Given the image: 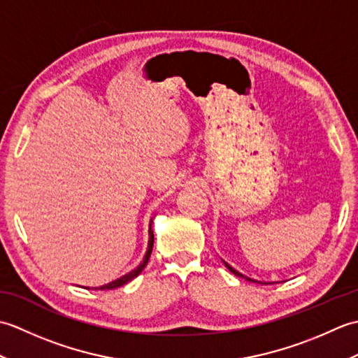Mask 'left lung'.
<instances>
[{"instance_id": "8db88e82", "label": "left lung", "mask_w": 358, "mask_h": 358, "mask_svg": "<svg viewBox=\"0 0 358 358\" xmlns=\"http://www.w3.org/2000/svg\"><path fill=\"white\" fill-rule=\"evenodd\" d=\"M223 263H224V266H226V268L227 269H229L232 273H235V275H237V277H241V278H245V280H248V281H254V283H262V285H268V283H266V281H260V280H254V278H250V277H246V275H243V273L241 272H238L237 269H234L232 268V266L229 264V263H226L224 260H223Z\"/></svg>"}]
</instances>
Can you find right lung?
<instances>
[{"instance_id":"obj_1","label":"right lung","mask_w":358,"mask_h":358,"mask_svg":"<svg viewBox=\"0 0 358 358\" xmlns=\"http://www.w3.org/2000/svg\"><path fill=\"white\" fill-rule=\"evenodd\" d=\"M152 248H154V231H152V220H150V223H149V241H148V250H146V254H144L143 262H141L138 266H136V268H135L134 271L127 272L126 275L120 277V278H117V280H113V281H110V283H108V285L98 286V287H95V289H101V291H104V289H115V287H120V286L126 285L127 281L134 280L135 277H138V275H140V272H141L144 268H146V264H148L149 258H150V254H152ZM87 289H89V287H87Z\"/></svg>"}]
</instances>
